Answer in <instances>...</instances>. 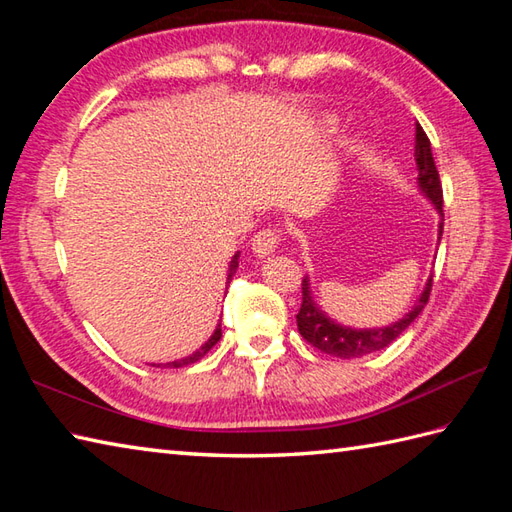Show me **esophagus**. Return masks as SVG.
Masks as SVG:
<instances>
[{
    "label": "esophagus",
    "mask_w": 512,
    "mask_h": 512,
    "mask_svg": "<svg viewBox=\"0 0 512 512\" xmlns=\"http://www.w3.org/2000/svg\"><path fill=\"white\" fill-rule=\"evenodd\" d=\"M281 244V235L277 228H262L253 239H250V248L257 257H270Z\"/></svg>",
    "instance_id": "esophagus-1"
}]
</instances>
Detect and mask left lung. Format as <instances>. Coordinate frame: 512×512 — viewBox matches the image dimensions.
Here are the masks:
<instances>
[{"label": "left lung", "mask_w": 512, "mask_h": 512, "mask_svg": "<svg viewBox=\"0 0 512 512\" xmlns=\"http://www.w3.org/2000/svg\"><path fill=\"white\" fill-rule=\"evenodd\" d=\"M416 165H418V187L431 200V204L436 206L440 217H442L440 231H438V235H442V226H444L442 202L444 200H442L440 173L436 169V162H433L429 138L418 123H416ZM431 284H433V277H429L420 299L413 303L409 314H405L400 321L387 325V328H378V330L376 328L374 330H354V328H345V325L334 323L328 314H323L319 310V306L314 303V297H312L310 279L306 277L301 281L303 295H301V308L297 314L299 334L312 347H317V350H321L323 354H330L336 358H361L365 354L378 352V350H383V347L394 343L398 336L405 332L413 321H416L418 314L424 310V306H427L429 295H431Z\"/></svg>", "instance_id": "obj_1"}]
</instances>
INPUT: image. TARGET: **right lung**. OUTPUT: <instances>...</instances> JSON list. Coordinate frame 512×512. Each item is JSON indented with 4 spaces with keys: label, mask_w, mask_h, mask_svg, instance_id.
I'll use <instances>...</instances> for the list:
<instances>
[{
    "label": "right lung",
    "mask_w": 512,
    "mask_h": 512,
    "mask_svg": "<svg viewBox=\"0 0 512 512\" xmlns=\"http://www.w3.org/2000/svg\"><path fill=\"white\" fill-rule=\"evenodd\" d=\"M239 253H235L233 255V259H231V266H228V277H226V284H231V279H233V275H235V270H237V266H239ZM222 339V328H220V323H217V328H215V332L211 334V339L206 341L198 352H193V354H189V356H184V358H180V361H173V363H167L169 367H184V365H191V363H195V361H200V358L211 350V347ZM160 367V365H158Z\"/></svg>",
    "instance_id": "1"
}]
</instances>
